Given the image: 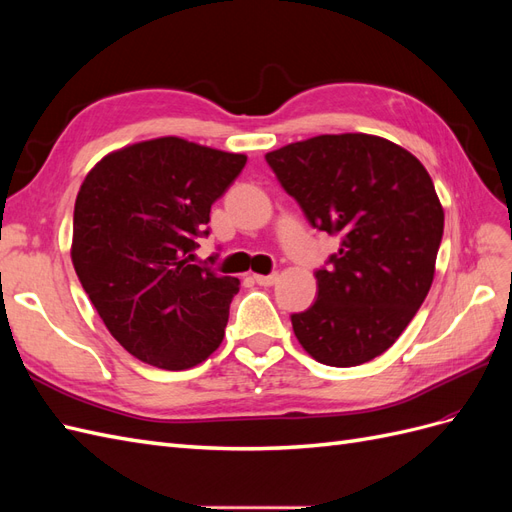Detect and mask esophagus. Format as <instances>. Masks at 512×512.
Returning <instances> with one entry per match:
<instances>
[{
    "mask_svg": "<svg viewBox=\"0 0 512 512\" xmlns=\"http://www.w3.org/2000/svg\"><path fill=\"white\" fill-rule=\"evenodd\" d=\"M254 282L258 286H273L277 282V273H271V275H254Z\"/></svg>",
    "mask_w": 512,
    "mask_h": 512,
    "instance_id": "1",
    "label": "esophagus"
}]
</instances>
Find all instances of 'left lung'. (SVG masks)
<instances>
[{"label": "left lung", "instance_id": "obj_1", "mask_svg": "<svg viewBox=\"0 0 512 512\" xmlns=\"http://www.w3.org/2000/svg\"><path fill=\"white\" fill-rule=\"evenodd\" d=\"M265 158L307 222L342 237L316 269V303L290 316L294 335L324 365L376 359L433 282L444 211L429 173L410 151L369 134H322Z\"/></svg>", "mask_w": 512, "mask_h": 512}]
</instances>
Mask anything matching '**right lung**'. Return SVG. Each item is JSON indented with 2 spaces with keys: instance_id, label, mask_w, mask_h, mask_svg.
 Masks as SVG:
<instances>
[{
  "instance_id": "add662e5",
  "label": "right lung",
  "mask_w": 512,
  "mask_h": 512,
  "mask_svg": "<svg viewBox=\"0 0 512 512\" xmlns=\"http://www.w3.org/2000/svg\"><path fill=\"white\" fill-rule=\"evenodd\" d=\"M247 158L164 136L123 147L85 177L74 271L106 329L136 359L179 371L218 350L237 277L194 265L211 205Z\"/></svg>"
}]
</instances>
